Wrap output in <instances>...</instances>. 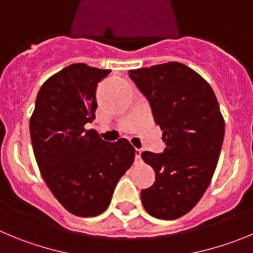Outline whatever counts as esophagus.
I'll return each instance as SVG.
<instances>
[{
	"mask_svg": "<svg viewBox=\"0 0 253 253\" xmlns=\"http://www.w3.org/2000/svg\"><path fill=\"white\" fill-rule=\"evenodd\" d=\"M141 149H136L135 150V163L136 164H140L141 161H142V159H141Z\"/></svg>",
	"mask_w": 253,
	"mask_h": 253,
	"instance_id": "1",
	"label": "esophagus"
}]
</instances>
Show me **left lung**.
Segmentation results:
<instances>
[{"label":"left lung","mask_w":253,"mask_h":253,"mask_svg":"<svg viewBox=\"0 0 253 253\" xmlns=\"http://www.w3.org/2000/svg\"><path fill=\"white\" fill-rule=\"evenodd\" d=\"M128 73L166 142L161 154H141L156 175L141 200L152 217L176 219L199 202L214 174L224 137L219 104L211 85L176 61Z\"/></svg>","instance_id":"8db88e82"}]
</instances>
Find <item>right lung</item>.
Segmentation results:
<instances>
[{"label":"right lung","mask_w":253,"mask_h":253,"mask_svg":"<svg viewBox=\"0 0 253 253\" xmlns=\"http://www.w3.org/2000/svg\"><path fill=\"white\" fill-rule=\"evenodd\" d=\"M111 70L72 64L42 85L30 118L39 169L59 203L78 217L108 208L122 175L135 160L126 138L102 140L85 125L95 118V89Z\"/></svg>","instance_id":"add662e5"}]
</instances>
